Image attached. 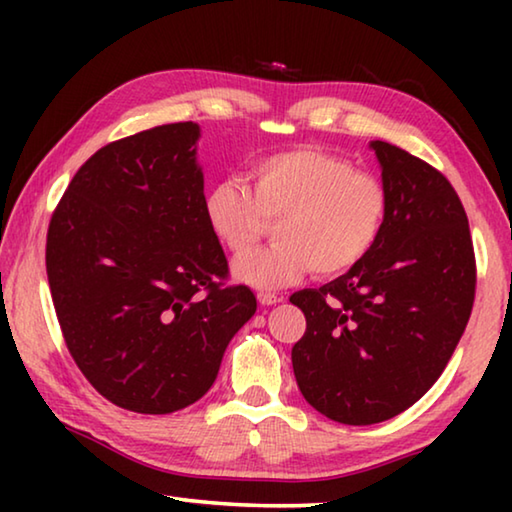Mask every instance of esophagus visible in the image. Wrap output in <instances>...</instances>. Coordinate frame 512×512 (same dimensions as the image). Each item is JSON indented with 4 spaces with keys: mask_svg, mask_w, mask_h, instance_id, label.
Here are the masks:
<instances>
[{
    "mask_svg": "<svg viewBox=\"0 0 512 512\" xmlns=\"http://www.w3.org/2000/svg\"><path fill=\"white\" fill-rule=\"evenodd\" d=\"M257 300L259 302H262V305H275V302H280L282 298L280 296H277V293H271V291H259L257 293Z\"/></svg>",
    "mask_w": 512,
    "mask_h": 512,
    "instance_id": "esophagus-1",
    "label": "esophagus"
}]
</instances>
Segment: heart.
Wrapping results in <instances>:
<instances>
[{"label": "heart", "mask_w": 512, "mask_h": 512, "mask_svg": "<svg viewBox=\"0 0 512 512\" xmlns=\"http://www.w3.org/2000/svg\"><path fill=\"white\" fill-rule=\"evenodd\" d=\"M239 178L214 183L203 219L230 255H244L275 221V244L239 259L235 273L257 289H277L305 273L339 277L357 268L384 235L388 189L350 160L314 146L275 151Z\"/></svg>", "instance_id": "1"}]
</instances>
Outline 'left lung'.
<instances>
[{
  "mask_svg": "<svg viewBox=\"0 0 512 512\" xmlns=\"http://www.w3.org/2000/svg\"><path fill=\"white\" fill-rule=\"evenodd\" d=\"M370 146L391 201L384 235L357 268L289 298L307 318L291 350L300 393L343 424L384 422L418 402L452 359L476 291L452 183L400 146Z\"/></svg>",
  "mask_w": 512,
  "mask_h": 512,
  "instance_id": "obj_1",
  "label": "left lung"
}]
</instances>
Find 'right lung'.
Returning a JSON list of instances; mask_svg holds the SVG:
<instances>
[{
  "mask_svg": "<svg viewBox=\"0 0 512 512\" xmlns=\"http://www.w3.org/2000/svg\"><path fill=\"white\" fill-rule=\"evenodd\" d=\"M198 126L164 124L85 160L47 230L60 332L85 379L126 411L164 415L210 391L255 314L203 219Z\"/></svg>",
  "mask_w": 512,
  "mask_h": 512,
  "instance_id": "add662e5",
  "label": "right lung"
}]
</instances>
